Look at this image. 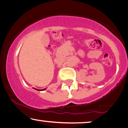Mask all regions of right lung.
Listing matches in <instances>:
<instances>
[{"instance_id": "right-lung-1", "label": "right lung", "mask_w": 128, "mask_h": 128, "mask_svg": "<svg viewBox=\"0 0 128 128\" xmlns=\"http://www.w3.org/2000/svg\"><path fill=\"white\" fill-rule=\"evenodd\" d=\"M34 89H35V90H38V91H44V90H45L46 88H44V89H42V90H37V89H36V88H34Z\"/></svg>"}]
</instances>
